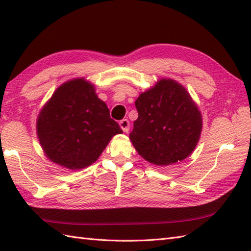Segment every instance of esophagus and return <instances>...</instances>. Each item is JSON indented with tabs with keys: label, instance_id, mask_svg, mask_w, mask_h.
Returning a JSON list of instances; mask_svg holds the SVG:
<instances>
[{
	"label": "esophagus",
	"instance_id": "esophagus-1",
	"mask_svg": "<svg viewBox=\"0 0 251 251\" xmlns=\"http://www.w3.org/2000/svg\"><path fill=\"white\" fill-rule=\"evenodd\" d=\"M120 126H121L122 130L124 132L128 131L129 130V122H128V120H122L120 122Z\"/></svg>",
	"mask_w": 251,
	"mask_h": 251
}]
</instances>
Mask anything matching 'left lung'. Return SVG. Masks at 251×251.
<instances>
[{
    "mask_svg": "<svg viewBox=\"0 0 251 251\" xmlns=\"http://www.w3.org/2000/svg\"><path fill=\"white\" fill-rule=\"evenodd\" d=\"M138 119L129 139L147 162L167 166L183 161L200 141L202 119L188 90L162 78L136 100Z\"/></svg>",
    "mask_w": 251,
    "mask_h": 251,
    "instance_id": "obj_1",
    "label": "left lung"
}]
</instances>
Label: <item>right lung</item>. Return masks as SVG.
<instances>
[{"label": "right lung", "instance_id": "1", "mask_svg": "<svg viewBox=\"0 0 251 251\" xmlns=\"http://www.w3.org/2000/svg\"><path fill=\"white\" fill-rule=\"evenodd\" d=\"M122 132L94 85L84 77L60 85L36 120L37 138L46 157L70 170L90 166L113 136Z\"/></svg>", "mask_w": 251, "mask_h": 251}]
</instances>
